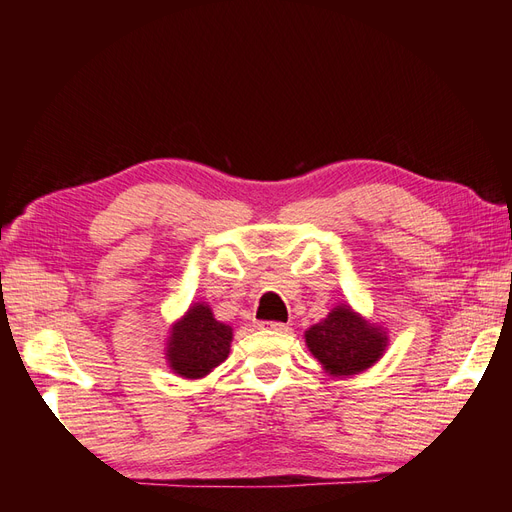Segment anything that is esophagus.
<instances>
[{
    "label": "esophagus",
    "mask_w": 512,
    "mask_h": 512,
    "mask_svg": "<svg viewBox=\"0 0 512 512\" xmlns=\"http://www.w3.org/2000/svg\"><path fill=\"white\" fill-rule=\"evenodd\" d=\"M260 329H267V331H277V333H282V331H288V324H284V322H273V320H267V322H260L258 324Z\"/></svg>",
    "instance_id": "obj_1"
}]
</instances>
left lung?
<instances>
[{"instance_id": "left-lung-1", "label": "left lung", "mask_w": 512, "mask_h": 512, "mask_svg": "<svg viewBox=\"0 0 512 512\" xmlns=\"http://www.w3.org/2000/svg\"><path fill=\"white\" fill-rule=\"evenodd\" d=\"M305 344L331 376H354L369 369L389 346L386 331L367 322L346 303L305 331Z\"/></svg>"}]
</instances>
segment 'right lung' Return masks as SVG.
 <instances>
[{
  "label": "right lung",
  "instance_id": "right-lung-1",
  "mask_svg": "<svg viewBox=\"0 0 512 512\" xmlns=\"http://www.w3.org/2000/svg\"><path fill=\"white\" fill-rule=\"evenodd\" d=\"M232 329L215 320L207 303H192L181 320L170 327L166 342L168 367L181 378H203L226 361Z\"/></svg>",
  "mask_w": 512,
  "mask_h": 512
}]
</instances>
